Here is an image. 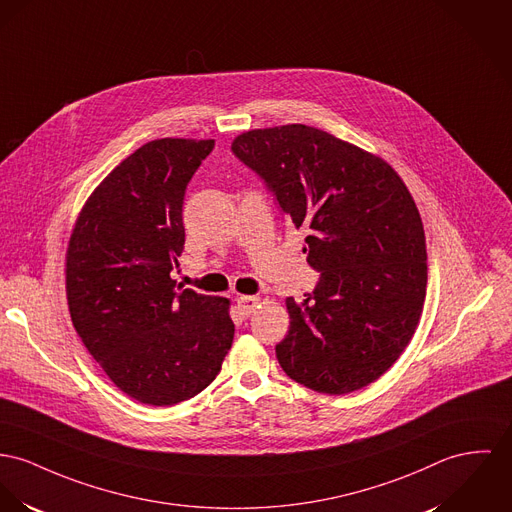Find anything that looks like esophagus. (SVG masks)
<instances>
[{
    "label": "esophagus",
    "instance_id": "34e87169",
    "mask_svg": "<svg viewBox=\"0 0 512 512\" xmlns=\"http://www.w3.org/2000/svg\"><path fill=\"white\" fill-rule=\"evenodd\" d=\"M257 304H259L257 296H239L237 298V310H239V314L243 315V317H249V315L253 314Z\"/></svg>",
    "mask_w": 512,
    "mask_h": 512
}]
</instances>
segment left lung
I'll list each match as a JSON object with an SVG mask.
<instances>
[{
    "label": "left lung",
    "mask_w": 512,
    "mask_h": 512,
    "mask_svg": "<svg viewBox=\"0 0 512 512\" xmlns=\"http://www.w3.org/2000/svg\"><path fill=\"white\" fill-rule=\"evenodd\" d=\"M232 152L308 230L304 253L321 273L304 302L286 298L282 370L319 394L372 384L411 341L427 292L425 230L405 183L384 159L306 124L243 132Z\"/></svg>",
    "instance_id": "left-lung-1"
}]
</instances>
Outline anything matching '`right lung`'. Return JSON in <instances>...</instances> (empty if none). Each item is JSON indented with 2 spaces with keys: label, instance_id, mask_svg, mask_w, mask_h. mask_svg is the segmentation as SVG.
I'll list each match as a JSON object with an SVG mask.
<instances>
[{
  "label": "right lung",
  "instance_id": "1",
  "mask_svg": "<svg viewBox=\"0 0 512 512\" xmlns=\"http://www.w3.org/2000/svg\"><path fill=\"white\" fill-rule=\"evenodd\" d=\"M214 140L161 138L120 161L87 198L66 253V294L85 349L146 405L200 394L234 341L230 300L177 286L183 200Z\"/></svg>",
  "mask_w": 512,
  "mask_h": 512
}]
</instances>
